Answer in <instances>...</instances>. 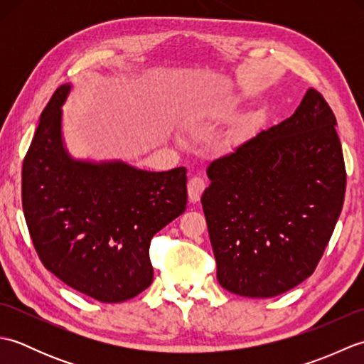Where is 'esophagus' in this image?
I'll list each match as a JSON object with an SVG mask.
<instances>
[{
  "mask_svg": "<svg viewBox=\"0 0 364 364\" xmlns=\"http://www.w3.org/2000/svg\"><path fill=\"white\" fill-rule=\"evenodd\" d=\"M206 188V183L202 176H192L188 183V196L191 203H197L200 197H202L203 191Z\"/></svg>",
  "mask_w": 364,
  "mask_h": 364,
  "instance_id": "1",
  "label": "esophagus"
}]
</instances>
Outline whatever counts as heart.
<instances>
[{"label":"heart","instance_id":"b5f03b06","mask_svg":"<svg viewBox=\"0 0 364 364\" xmlns=\"http://www.w3.org/2000/svg\"><path fill=\"white\" fill-rule=\"evenodd\" d=\"M250 125H252V120H250L249 117H242L241 120L237 122V125H236L233 133H235L236 136H242V134L247 133V131H249Z\"/></svg>","mask_w":364,"mask_h":364}]
</instances>
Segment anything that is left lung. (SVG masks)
<instances>
[{"label":"left lung","mask_w":364,"mask_h":364,"mask_svg":"<svg viewBox=\"0 0 364 364\" xmlns=\"http://www.w3.org/2000/svg\"><path fill=\"white\" fill-rule=\"evenodd\" d=\"M336 119L308 89L289 119L213 161L202 196L222 288L267 299L310 277L346 194Z\"/></svg>","instance_id":"left-lung-1"}]
</instances>
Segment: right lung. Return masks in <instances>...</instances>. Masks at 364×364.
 <instances>
[{
  "mask_svg": "<svg viewBox=\"0 0 364 364\" xmlns=\"http://www.w3.org/2000/svg\"><path fill=\"white\" fill-rule=\"evenodd\" d=\"M63 84L43 109L21 172V202L43 266L86 296L119 304L153 282L151 237L186 210V168L150 172L120 159L73 158Z\"/></svg>",
  "mask_w": 364,
  "mask_h": 364,
  "instance_id": "1",
  "label": "right lung"
}]
</instances>
